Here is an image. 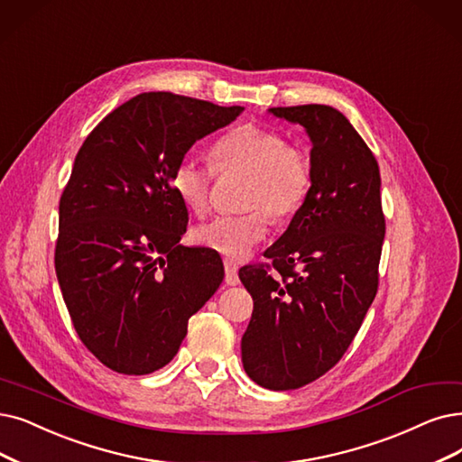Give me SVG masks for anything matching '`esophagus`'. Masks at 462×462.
I'll use <instances>...</instances> for the list:
<instances>
[{"mask_svg":"<svg viewBox=\"0 0 462 462\" xmlns=\"http://www.w3.org/2000/svg\"><path fill=\"white\" fill-rule=\"evenodd\" d=\"M224 267H226V284L227 286H236L238 284V267L235 262L231 260H224Z\"/></svg>","mask_w":462,"mask_h":462,"instance_id":"34e87169","label":"esophagus"}]
</instances>
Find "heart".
Listing matches in <instances>:
<instances>
[{
	"label": "heart",
	"instance_id": "b5f03b06",
	"mask_svg": "<svg viewBox=\"0 0 462 462\" xmlns=\"http://www.w3.org/2000/svg\"><path fill=\"white\" fill-rule=\"evenodd\" d=\"M217 172L248 174L243 188V214H221L202 221L193 231L195 245L231 260H243L263 241L269 215L288 219L303 207L312 188V169L307 153L288 145L279 131L260 125H238L212 147ZM214 171L191 153L181 155L171 172V186L188 210L205 212L214 183Z\"/></svg>",
	"mask_w": 462,
	"mask_h": 462
}]
</instances>
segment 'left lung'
I'll return each mask as SVG.
<instances>
[{
	"label": "left lung",
	"instance_id": "1",
	"mask_svg": "<svg viewBox=\"0 0 462 462\" xmlns=\"http://www.w3.org/2000/svg\"><path fill=\"white\" fill-rule=\"evenodd\" d=\"M312 143V188L269 265L238 271L254 310L241 350L248 377L271 391L300 389L334 367L362 326L379 284L384 238L379 164L336 107H271Z\"/></svg>",
	"mask_w": 462,
	"mask_h": 462
}]
</instances>
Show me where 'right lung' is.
<instances>
[{
	"label": "right lung",
	"instance_id": "1",
	"mask_svg": "<svg viewBox=\"0 0 462 462\" xmlns=\"http://www.w3.org/2000/svg\"><path fill=\"white\" fill-rule=\"evenodd\" d=\"M243 109L143 92L107 114L78 152L54 269L79 339L109 370L145 375L167 365L224 281L219 255L180 245L189 217L171 172Z\"/></svg>",
	"mask_w": 462,
	"mask_h": 462
}]
</instances>
